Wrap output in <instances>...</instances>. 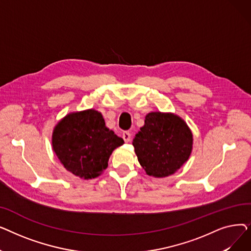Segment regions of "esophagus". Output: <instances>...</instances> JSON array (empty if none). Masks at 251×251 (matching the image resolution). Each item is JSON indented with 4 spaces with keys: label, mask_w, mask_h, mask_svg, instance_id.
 Returning <instances> with one entry per match:
<instances>
[{
    "label": "esophagus",
    "mask_w": 251,
    "mask_h": 251,
    "mask_svg": "<svg viewBox=\"0 0 251 251\" xmlns=\"http://www.w3.org/2000/svg\"><path fill=\"white\" fill-rule=\"evenodd\" d=\"M122 137H123L125 142H130V140H131V133L128 132V131H125V132H123V134H122Z\"/></svg>",
    "instance_id": "34e87169"
}]
</instances>
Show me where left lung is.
Segmentation results:
<instances>
[{
	"label": "left lung",
	"instance_id": "1",
	"mask_svg": "<svg viewBox=\"0 0 251 251\" xmlns=\"http://www.w3.org/2000/svg\"><path fill=\"white\" fill-rule=\"evenodd\" d=\"M132 144L146 173L164 178L176 173L188 161L193 149V134L180 116L151 112Z\"/></svg>",
	"mask_w": 251,
	"mask_h": 251
}]
</instances>
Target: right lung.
<instances>
[{
  "label": "right lung",
  "instance_id": "add662e5",
  "mask_svg": "<svg viewBox=\"0 0 251 251\" xmlns=\"http://www.w3.org/2000/svg\"><path fill=\"white\" fill-rule=\"evenodd\" d=\"M123 143L95 109L67 114L51 134V148L60 163L84 180L99 177L107 169L112 152Z\"/></svg>",
  "mask_w": 251,
  "mask_h": 251
}]
</instances>
